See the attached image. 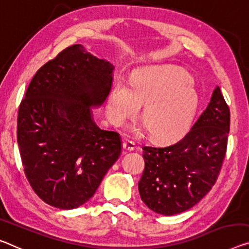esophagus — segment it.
<instances>
[{
  "label": "esophagus",
  "instance_id": "1",
  "mask_svg": "<svg viewBox=\"0 0 249 249\" xmlns=\"http://www.w3.org/2000/svg\"><path fill=\"white\" fill-rule=\"evenodd\" d=\"M122 147H124V150L125 151H133L136 149V144L132 141H124L122 143Z\"/></svg>",
  "mask_w": 249,
  "mask_h": 249
}]
</instances>
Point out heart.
Instances as JSON below:
<instances>
[{
    "instance_id": "1",
    "label": "heart",
    "mask_w": 249,
    "mask_h": 249,
    "mask_svg": "<svg viewBox=\"0 0 249 249\" xmlns=\"http://www.w3.org/2000/svg\"><path fill=\"white\" fill-rule=\"evenodd\" d=\"M198 94L189 74L175 67H150L137 70L131 88L119 81L108 105L114 124H122L144 105L141 120L155 141H169L188 129L197 111Z\"/></svg>"
}]
</instances>
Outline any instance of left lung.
<instances>
[{
  "label": "left lung",
  "mask_w": 249,
  "mask_h": 249,
  "mask_svg": "<svg viewBox=\"0 0 249 249\" xmlns=\"http://www.w3.org/2000/svg\"><path fill=\"white\" fill-rule=\"evenodd\" d=\"M231 112L219 87L207 108L181 139L142 147L139 194L152 212L171 216L199 202L215 185L227 150Z\"/></svg>",
  "instance_id": "8db88e82"
}]
</instances>
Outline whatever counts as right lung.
Segmentation results:
<instances>
[{"mask_svg": "<svg viewBox=\"0 0 249 249\" xmlns=\"http://www.w3.org/2000/svg\"><path fill=\"white\" fill-rule=\"evenodd\" d=\"M112 71L108 61L74 44L30 82L18 108V143L26 179L50 206L85 204L119 158V133L99 128L90 108L106 101Z\"/></svg>", "mask_w": 249, "mask_h": 249, "instance_id": "obj_1", "label": "right lung"}]
</instances>
